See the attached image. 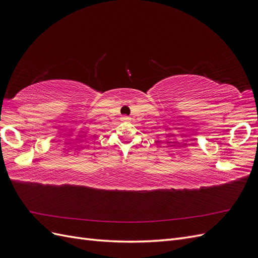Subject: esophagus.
Masks as SVG:
<instances>
[{"label": "esophagus", "mask_w": 258, "mask_h": 258, "mask_svg": "<svg viewBox=\"0 0 258 258\" xmlns=\"http://www.w3.org/2000/svg\"><path fill=\"white\" fill-rule=\"evenodd\" d=\"M123 121H128V120H130V117H128V116H122V118H121Z\"/></svg>", "instance_id": "esophagus-1"}]
</instances>
